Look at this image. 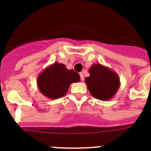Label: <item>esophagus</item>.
Instances as JSON below:
<instances>
[{
    "mask_svg": "<svg viewBox=\"0 0 151 151\" xmlns=\"http://www.w3.org/2000/svg\"><path fill=\"white\" fill-rule=\"evenodd\" d=\"M80 77H81V81L84 80V74H83V73H80Z\"/></svg>",
    "mask_w": 151,
    "mask_h": 151,
    "instance_id": "esophagus-1",
    "label": "esophagus"
}]
</instances>
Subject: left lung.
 <instances>
[{"label":"left lung","mask_w":151,"mask_h":151,"mask_svg":"<svg viewBox=\"0 0 151 151\" xmlns=\"http://www.w3.org/2000/svg\"><path fill=\"white\" fill-rule=\"evenodd\" d=\"M88 72L85 81L92 96L103 101L112 99L121 85L117 73L100 63L92 64Z\"/></svg>","instance_id":"left-lung-1"}]
</instances>
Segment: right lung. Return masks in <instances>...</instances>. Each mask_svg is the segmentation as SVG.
Wrapping results in <instances>:
<instances>
[{
  "label": "right lung",
  "mask_w": 151,
  "mask_h": 151,
  "mask_svg": "<svg viewBox=\"0 0 151 151\" xmlns=\"http://www.w3.org/2000/svg\"><path fill=\"white\" fill-rule=\"evenodd\" d=\"M79 73L68 70L64 64L54 63L39 74L37 83L41 93L51 99L64 96L71 83L80 81Z\"/></svg>",
  "instance_id": "right-lung-1"
}]
</instances>
